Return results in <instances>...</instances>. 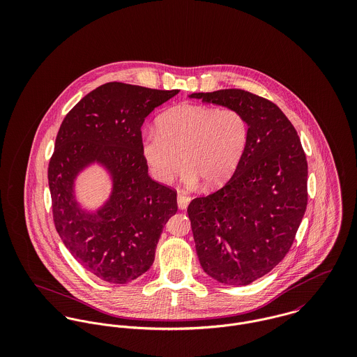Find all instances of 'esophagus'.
<instances>
[{"mask_svg": "<svg viewBox=\"0 0 357 357\" xmlns=\"http://www.w3.org/2000/svg\"><path fill=\"white\" fill-rule=\"evenodd\" d=\"M190 202H191V198H190L185 192L180 191V192L177 194V206H178L180 210H185V208L188 207Z\"/></svg>", "mask_w": 357, "mask_h": 357, "instance_id": "esophagus-1", "label": "esophagus"}]
</instances>
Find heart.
I'll return each mask as SVG.
<instances>
[{
    "label": "heart",
    "instance_id": "heart-1",
    "mask_svg": "<svg viewBox=\"0 0 357 357\" xmlns=\"http://www.w3.org/2000/svg\"><path fill=\"white\" fill-rule=\"evenodd\" d=\"M249 142L245 115L231 107L181 104L156 119L142 139V155L153 178L170 184L183 166L184 181L206 188L225 184L239 167Z\"/></svg>",
    "mask_w": 357,
    "mask_h": 357
}]
</instances>
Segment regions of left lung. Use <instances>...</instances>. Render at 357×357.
<instances>
[{"mask_svg": "<svg viewBox=\"0 0 357 357\" xmlns=\"http://www.w3.org/2000/svg\"><path fill=\"white\" fill-rule=\"evenodd\" d=\"M239 109L249 123L243 159L218 191L188 206L197 255L214 280L246 286L289 253L307 204V163L297 130L272 102L242 89L192 93Z\"/></svg>", "mask_w": 357, "mask_h": 357, "instance_id": "left-lung-1", "label": "left lung"}]
</instances>
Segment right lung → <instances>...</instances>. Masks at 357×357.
I'll use <instances>...</instances> for the list:
<instances>
[{
  "label": "right lung",
  "instance_id": "obj_1",
  "mask_svg": "<svg viewBox=\"0 0 357 357\" xmlns=\"http://www.w3.org/2000/svg\"><path fill=\"white\" fill-rule=\"evenodd\" d=\"M180 91L108 82L74 105L56 136L48 167L54 227L71 255L104 282L125 284L146 273L177 192L149 176L142 126ZM96 164L112 184L96 209L76 198V180Z\"/></svg>",
  "mask_w": 357,
  "mask_h": 357
}]
</instances>
